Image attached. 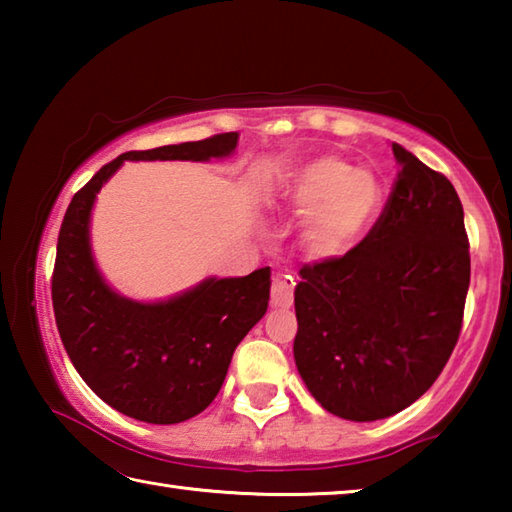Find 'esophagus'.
I'll list each match as a JSON object with an SVG mask.
<instances>
[{
	"label": "esophagus",
	"instance_id": "1",
	"mask_svg": "<svg viewBox=\"0 0 512 512\" xmlns=\"http://www.w3.org/2000/svg\"><path fill=\"white\" fill-rule=\"evenodd\" d=\"M293 289H296V280L291 275L277 273L271 284V305L287 309L293 305Z\"/></svg>",
	"mask_w": 512,
	"mask_h": 512
}]
</instances>
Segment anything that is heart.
Here are the masks:
<instances>
[{"label":"heart","mask_w":512,"mask_h":512,"mask_svg":"<svg viewBox=\"0 0 512 512\" xmlns=\"http://www.w3.org/2000/svg\"><path fill=\"white\" fill-rule=\"evenodd\" d=\"M282 196L302 216L300 241L311 257H336L348 250L375 216L379 180L334 155L302 164L284 180Z\"/></svg>","instance_id":"heart-1"}]
</instances>
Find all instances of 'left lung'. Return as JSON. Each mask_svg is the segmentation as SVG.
Here are the masks:
<instances>
[{"mask_svg":"<svg viewBox=\"0 0 512 512\" xmlns=\"http://www.w3.org/2000/svg\"><path fill=\"white\" fill-rule=\"evenodd\" d=\"M384 212L343 257L300 268L293 357L309 393L343 420L395 415L452 357L470 287L463 205L443 173L393 144Z\"/></svg>","mask_w":512,"mask_h":512,"instance_id":"8db88e82","label":"left lung"}]
</instances>
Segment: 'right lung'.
Returning <instances> with one entry per match:
<instances>
[{"label":"right lung","mask_w":512,"mask_h":512,"mask_svg":"<svg viewBox=\"0 0 512 512\" xmlns=\"http://www.w3.org/2000/svg\"><path fill=\"white\" fill-rule=\"evenodd\" d=\"M239 133L128 151L74 194L58 232L51 300L65 350L94 393L128 418L176 424L212 404L235 348L266 314L271 268L246 277H207L164 302L119 296L90 248V214L103 183L124 160L225 158Z\"/></svg>","instance_id":"1"}]
</instances>
